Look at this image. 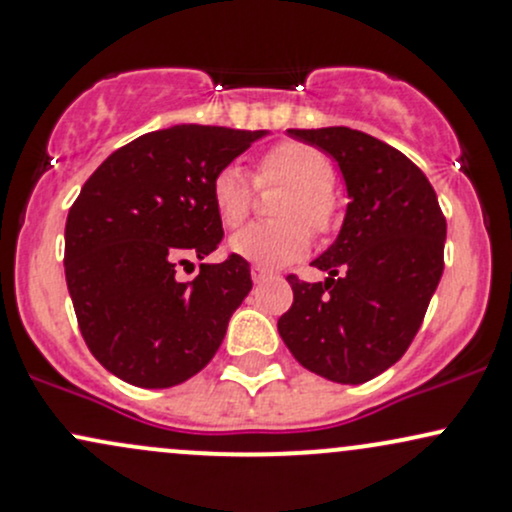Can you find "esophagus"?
Masks as SVG:
<instances>
[{
	"label": "esophagus",
	"instance_id": "34e87169",
	"mask_svg": "<svg viewBox=\"0 0 512 512\" xmlns=\"http://www.w3.org/2000/svg\"><path fill=\"white\" fill-rule=\"evenodd\" d=\"M268 276H271V271H268V268L251 266V278H254V283H261V280L268 278Z\"/></svg>",
	"mask_w": 512,
	"mask_h": 512
}]
</instances>
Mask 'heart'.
<instances>
[{"mask_svg":"<svg viewBox=\"0 0 512 512\" xmlns=\"http://www.w3.org/2000/svg\"><path fill=\"white\" fill-rule=\"evenodd\" d=\"M332 161L320 148L302 141H280L261 153L256 170V185H290L280 202L278 214L283 222H258L234 234L229 249L258 266H283L295 261L310 246V226L315 234H327L337 222V197H334ZM256 188L246 170L227 163L214 173L210 200L214 214L227 229H236L254 207Z\"/></svg>","mask_w":512,"mask_h":512,"instance_id":"b5f03b06","label":"heart"}]
</instances>
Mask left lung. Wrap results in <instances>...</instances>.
Here are the masks:
<instances>
[{
	"label": "left lung",
	"mask_w": 512,
	"mask_h": 512,
	"mask_svg": "<svg viewBox=\"0 0 512 512\" xmlns=\"http://www.w3.org/2000/svg\"><path fill=\"white\" fill-rule=\"evenodd\" d=\"M342 168L349 207L337 241L312 261L324 283L290 273L278 320L290 354L334 383H366L408 351L444 271L447 219L437 192L398 148L349 126L288 129Z\"/></svg>",
	"instance_id": "obj_1"
}]
</instances>
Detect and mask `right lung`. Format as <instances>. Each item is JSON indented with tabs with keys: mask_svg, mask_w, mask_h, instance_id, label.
Listing matches in <instances>:
<instances>
[{
	"mask_svg": "<svg viewBox=\"0 0 512 512\" xmlns=\"http://www.w3.org/2000/svg\"><path fill=\"white\" fill-rule=\"evenodd\" d=\"M266 131L178 124L112 153L82 185L65 222V280L100 364L139 388H170L217 354L229 317L251 290L249 261L217 251L224 229L210 183Z\"/></svg>",
	"mask_w": 512,
	"mask_h": 512,
	"instance_id": "add662e5",
	"label": "right lung"
}]
</instances>
